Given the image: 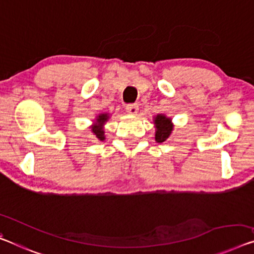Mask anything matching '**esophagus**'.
Segmentation results:
<instances>
[{
    "instance_id": "obj_1",
    "label": "esophagus",
    "mask_w": 254,
    "mask_h": 254,
    "mask_svg": "<svg viewBox=\"0 0 254 254\" xmlns=\"http://www.w3.org/2000/svg\"><path fill=\"white\" fill-rule=\"evenodd\" d=\"M126 109L128 114L131 115H135L138 113V109H139V106L137 104H128L126 106Z\"/></svg>"
}]
</instances>
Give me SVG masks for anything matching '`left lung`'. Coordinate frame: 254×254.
Here are the masks:
<instances>
[{"label":"left lung","instance_id":"obj_1","mask_svg":"<svg viewBox=\"0 0 254 254\" xmlns=\"http://www.w3.org/2000/svg\"><path fill=\"white\" fill-rule=\"evenodd\" d=\"M155 127V140L157 142H164L171 137L175 124L172 123L171 117L164 114H157L153 119Z\"/></svg>","mask_w":254,"mask_h":254}]
</instances>
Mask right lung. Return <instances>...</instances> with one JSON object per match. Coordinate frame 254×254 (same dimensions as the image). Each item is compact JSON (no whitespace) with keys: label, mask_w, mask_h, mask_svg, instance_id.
Here are the masks:
<instances>
[{"label":"right lung","mask_w":254,"mask_h":254,"mask_svg":"<svg viewBox=\"0 0 254 254\" xmlns=\"http://www.w3.org/2000/svg\"><path fill=\"white\" fill-rule=\"evenodd\" d=\"M109 119H111L109 113H101V114H98L96 116V119L93 120V123L90 126L91 133H92L94 138L100 140V141H104L106 139L105 124L106 122H108Z\"/></svg>","instance_id":"right-lung-1"}]
</instances>
